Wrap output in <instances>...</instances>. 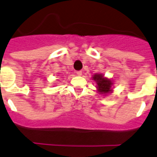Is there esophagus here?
Here are the masks:
<instances>
[{"label":"esophagus","mask_w":157,"mask_h":157,"mask_svg":"<svg viewBox=\"0 0 157 157\" xmlns=\"http://www.w3.org/2000/svg\"><path fill=\"white\" fill-rule=\"evenodd\" d=\"M76 75H78V76H81V75H82V71H76Z\"/></svg>","instance_id":"34e87169"}]
</instances>
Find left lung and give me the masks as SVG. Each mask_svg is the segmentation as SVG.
<instances>
[{
    "label": "left lung",
    "instance_id": "8db88e82",
    "mask_svg": "<svg viewBox=\"0 0 157 157\" xmlns=\"http://www.w3.org/2000/svg\"><path fill=\"white\" fill-rule=\"evenodd\" d=\"M93 79L97 81L98 90L100 92V94H107L109 91H111V86L112 85V82L110 80L104 78L100 74L94 75Z\"/></svg>",
    "mask_w": 157,
    "mask_h": 157
}]
</instances>
